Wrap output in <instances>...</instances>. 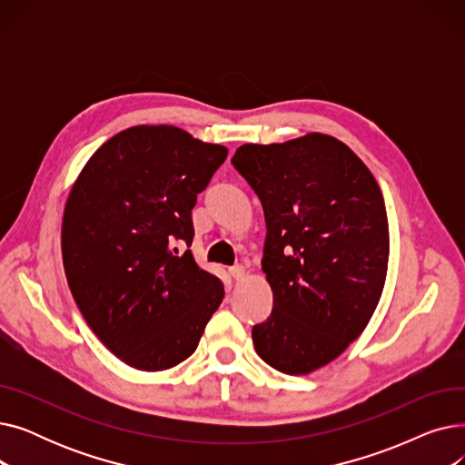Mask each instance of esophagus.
Listing matches in <instances>:
<instances>
[{
  "mask_svg": "<svg viewBox=\"0 0 465 465\" xmlns=\"http://www.w3.org/2000/svg\"><path fill=\"white\" fill-rule=\"evenodd\" d=\"M230 275L233 277V279H241L242 275H245V267L242 265H233V267H230Z\"/></svg>",
  "mask_w": 465,
  "mask_h": 465,
  "instance_id": "1",
  "label": "esophagus"
}]
</instances>
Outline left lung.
Wrapping results in <instances>:
<instances>
[{
  "mask_svg": "<svg viewBox=\"0 0 465 465\" xmlns=\"http://www.w3.org/2000/svg\"><path fill=\"white\" fill-rule=\"evenodd\" d=\"M262 202V270L270 319L252 326L258 356L305 375L335 360L368 326L388 270V218L371 171L322 134L242 144L232 158Z\"/></svg>",
  "mask_w": 465,
  "mask_h": 465,
  "instance_id": "obj_1",
  "label": "left lung"
}]
</instances>
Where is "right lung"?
<instances>
[{
	"instance_id": "right-lung-1",
	"label": "right lung",
	"mask_w": 465,
	"mask_h": 465,
	"mask_svg": "<svg viewBox=\"0 0 465 465\" xmlns=\"http://www.w3.org/2000/svg\"><path fill=\"white\" fill-rule=\"evenodd\" d=\"M226 156L175 126H134L102 144L73 184L67 284L92 331L135 370L192 356L223 303V281L179 245H192V209Z\"/></svg>"
}]
</instances>
